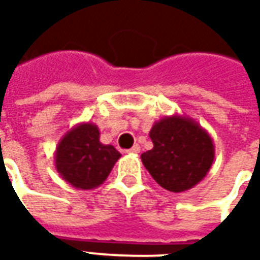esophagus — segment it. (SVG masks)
I'll list each match as a JSON object with an SVG mask.
<instances>
[{"label":"esophagus","instance_id":"esophagus-1","mask_svg":"<svg viewBox=\"0 0 260 260\" xmlns=\"http://www.w3.org/2000/svg\"><path fill=\"white\" fill-rule=\"evenodd\" d=\"M139 152H141V147H139V145H135L134 147H131L129 150H126V153H129V154H138Z\"/></svg>","mask_w":260,"mask_h":260}]
</instances>
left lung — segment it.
Wrapping results in <instances>:
<instances>
[{
    "instance_id": "obj_1",
    "label": "left lung",
    "mask_w": 260,
    "mask_h": 260,
    "mask_svg": "<svg viewBox=\"0 0 260 260\" xmlns=\"http://www.w3.org/2000/svg\"><path fill=\"white\" fill-rule=\"evenodd\" d=\"M149 136L153 149L142 153V163L164 189L188 191L212 169L214 143L195 119L178 114L164 117L153 124Z\"/></svg>"
}]
</instances>
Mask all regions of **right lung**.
<instances>
[{
  "label": "right lung",
  "instance_id": "obj_1",
  "mask_svg": "<svg viewBox=\"0 0 260 260\" xmlns=\"http://www.w3.org/2000/svg\"><path fill=\"white\" fill-rule=\"evenodd\" d=\"M121 153L113 145H103L93 122H80L65 132L54 153L59 177L76 189H94L107 180Z\"/></svg>",
  "mask_w": 260,
  "mask_h": 260
}]
</instances>
